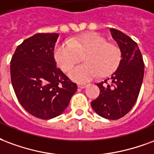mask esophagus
<instances>
[{
  "label": "esophagus",
  "instance_id": "obj_1",
  "mask_svg": "<svg viewBox=\"0 0 154 154\" xmlns=\"http://www.w3.org/2000/svg\"><path fill=\"white\" fill-rule=\"evenodd\" d=\"M87 85H86V84H79L78 87L80 88H85L87 87Z\"/></svg>",
  "mask_w": 154,
  "mask_h": 154
}]
</instances>
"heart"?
I'll return each instance as SVG.
<instances>
[{"label":"heart","mask_w":154,"mask_h":154,"mask_svg":"<svg viewBox=\"0 0 154 154\" xmlns=\"http://www.w3.org/2000/svg\"><path fill=\"white\" fill-rule=\"evenodd\" d=\"M85 55V63L71 69ZM55 60L69 78L83 83L100 75L106 76L117 69L122 60V50L115 43L97 33L90 32L69 41L57 43L54 49Z\"/></svg>","instance_id":"b5f03b06"}]
</instances>
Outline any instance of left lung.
Masks as SVG:
<instances>
[{
    "instance_id": "left-lung-1",
    "label": "left lung",
    "mask_w": 154,
    "mask_h": 154,
    "mask_svg": "<svg viewBox=\"0 0 154 154\" xmlns=\"http://www.w3.org/2000/svg\"><path fill=\"white\" fill-rule=\"evenodd\" d=\"M112 38L122 50V60L116 71L104 81L97 84L99 96L91 103L95 112L109 120L126 115L135 104L143 83L144 63L135 42L124 32L110 29Z\"/></svg>"
}]
</instances>
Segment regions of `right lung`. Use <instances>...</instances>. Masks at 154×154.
Masks as SVG:
<instances>
[{
    "label": "right lung",
    "mask_w": 154,
    "mask_h": 154,
    "mask_svg": "<svg viewBox=\"0 0 154 154\" xmlns=\"http://www.w3.org/2000/svg\"><path fill=\"white\" fill-rule=\"evenodd\" d=\"M57 33H37L18 46L11 61V78L18 100L35 117L58 116L77 90L57 68L54 48Z\"/></svg>",
    "instance_id": "right-lung-1"
}]
</instances>
